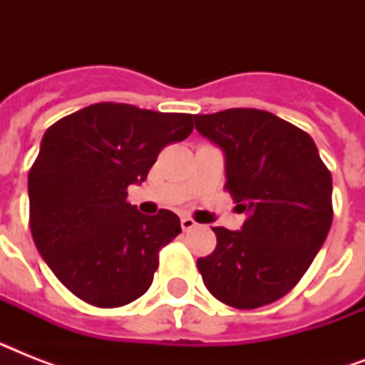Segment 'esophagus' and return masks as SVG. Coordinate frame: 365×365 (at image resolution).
Listing matches in <instances>:
<instances>
[{
  "mask_svg": "<svg viewBox=\"0 0 365 365\" xmlns=\"http://www.w3.org/2000/svg\"><path fill=\"white\" fill-rule=\"evenodd\" d=\"M182 229L183 231H191V229H195L197 227V222H195L193 217H189V216H183L182 217Z\"/></svg>",
  "mask_w": 365,
  "mask_h": 365,
  "instance_id": "obj_1",
  "label": "esophagus"
}]
</instances>
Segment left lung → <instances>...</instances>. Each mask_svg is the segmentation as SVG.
Masks as SVG:
<instances>
[{
	"label": "left lung",
	"instance_id": "8db88e82",
	"mask_svg": "<svg viewBox=\"0 0 365 365\" xmlns=\"http://www.w3.org/2000/svg\"><path fill=\"white\" fill-rule=\"evenodd\" d=\"M225 153V189L248 217L240 231L212 227L216 250L197 259L205 286L235 309H257L299 282L328 237L331 174L312 138L269 111L233 108L195 115Z\"/></svg>",
	"mask_w": 365,
	"mask_h": 365
}]
</instances>
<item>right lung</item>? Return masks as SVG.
<instances>
[{
	"instance_id": "right-lung-1",
	"label": "right lung",
	"mask_w": 365,
	"mask_h": 365,
	"mask_svg": "<svg viewBox=\"0 0 365 365\" xmlns=\"http://www.w3.org/2000/svg\"><path fill=\"white\" fill-rule=\"evenodd\" d=\"M193 130V115L100 102L48 126L28 176L39 254L79 299L113 309L148 292L159 250L182 233L170 210L145 216L126 200L160 149Z\"/></svg>"
}]
</instances>
